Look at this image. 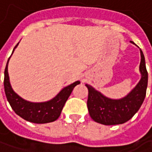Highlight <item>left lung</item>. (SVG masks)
I'll list each match as a JSON object with an SVG mask.
<instances>
[{"mask_svg": "<svg viewBox=\"0 0 152 152\" xmlns=\"http://www.w3.org/2000/svg\"><path fill=\"white\" fill-rule=\"evenodd\" d=\"M140 50L141 78L127 96L120 99L108 98L91 85H85L89 91L87 107L90 116L95 122L104 125L122 124L132 118L140 108L146 94L148 73L143 52Z\"/></svg>", "mask_w": 152, "mask_h": 152, "instance_id": "1", "label": "left lung"}]
</instances>
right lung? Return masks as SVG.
I'll use <instances>...</instances> for the list:
<instances>
[{
    "instance_id": "add662e5",
    "label": "right lung",
    "mask_w": 152,
    "mask_h": 152,
    "mask_svg": "<svg viewBox=\"0 0 152 152\" xmlns=\"http://www.w3.org/2000/svg\"><path fill=\"white\" fill-rule=\"evenodd\" d=\"M19 43H18L12 50V53ZM11 57V56H10ZM4 72V89L7 99L12 110L22 118L34 124H46L54 122L61 115L64 107L73 88L80 84V81H75L71 85L64 87L54 98L44 102H31L24 100L15 92L10 84L8 74V62Z\"/></svg>"
}]
</instances>
